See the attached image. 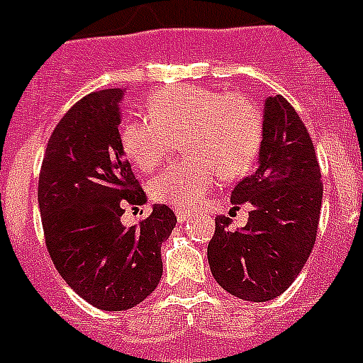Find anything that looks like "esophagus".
<instances>
[{
	"instance_id": "obj_1",
	"label": "esophagus",
	"mask_w": 363,
	"mask_h": 363,
	"mask_svg": "<svg viewBox=\"0 0 363 363\" xmlns=\"http://www.w3.org/2000/svg\"><path fill=\"white\" fill-rule=\"evenodd\" d=\"M175 215H177V220H179L182 224V222H184L188 218V211L182 209V207H177Z\"/></svg>"
}]
</instances>
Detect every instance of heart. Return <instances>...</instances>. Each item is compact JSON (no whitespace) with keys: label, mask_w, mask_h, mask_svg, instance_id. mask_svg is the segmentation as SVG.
<instances>
[{"label":"heart","mask_w":363,"mask_h":363,"mask_svg":"<svg viewBox=\"0 0 363 363\" xmlns=\"http://www.w3.org/2000/svg\"><path fill=\"white\" fill-rule=\"evenodd\" d=\"M148 116L128 121L121 130L122 150L141 171L167 162L182 139L188 162L167 165L150 182L156 201L196 207L220 177L235 179L252 165L264 139V116L239 92L181 84L154 92Z\"/></svg>","instance_id":"b5f03b06"}]
</instances>
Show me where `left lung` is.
Listing matches in <instances>:
<instances>
[{"instance_id": "obj_1", "label": "left lung", "mask_w": 363, "mask_h": 363, "mask_svg": "<svg viewBox=\"0 0 363 363\" xmlns=\"http://www.w3.org/2000/svg\"><path fill=\"white\" fill-rule=\"evenodd\" d=\"M252 205L247 226L232 232L215 218L207 247L211 273L245 301H269L286 290L315 247L322 181L315 145L282 96L267 98L258 167L232 190L233 209Z\"/></svg>"}]
</instances>
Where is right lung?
Returning a JSON list of instances; mask_svg holds the SVG:
<instances>
[{"label": "right lung", "mask_w": 363, "mask_h": 363, "mask_svg": "<svg viewBox=\"0 0 363 363\" xmlns=\"http://www.w3.org/2000/svg\"><path fill=\"white\" fill-rule=\"evenodd\" d=\"M121 88L79 99L56 124L39 173V211L48 254L67 284L104 311L135 307L162 279V242L177 224L154 205L139 226L121 222L145 192L121 145Z\"/></svg>", "instance_id": "1"}]
</instances>
